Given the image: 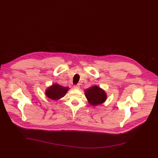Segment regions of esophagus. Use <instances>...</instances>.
<instances>
[{
	"instance_id": "1",
	"label": "esophagus",
	"mask_w": 158,
	"mask_h": 158,
	"mask_svg": "<svg viewBox=\"0 0 158 158\" xmlns=\"http://www.w3.org/2000/svg\"><path fill=\"white\" fill-rule=\"evenodd\" d=\"M74 88L76 89H80V85H79V84L75 85L74 86Z\"/></svg>"
}]
</instances>
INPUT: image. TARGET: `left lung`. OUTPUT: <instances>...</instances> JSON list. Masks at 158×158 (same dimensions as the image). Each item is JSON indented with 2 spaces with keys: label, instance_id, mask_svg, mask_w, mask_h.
I'll use <instances>...</instances> for the list:
<instances>
[{
  "label": "left lung",
  "instance_id": "left-lung-1",
  "mask_svg": "<svg viewBox=\"0 0 158 158\" xmlns=\"http://www.w3.org/2000/svg\"><path fill=\"white\" fill-rule=\"evenodd\" d=\"M85 94L89 103L94 106L103 103L107 99L106 92L102 89L96 85L85 90Z\"/></svg>",
  "mask_w": 158,
  "mask_h": 158
}]
</instances>
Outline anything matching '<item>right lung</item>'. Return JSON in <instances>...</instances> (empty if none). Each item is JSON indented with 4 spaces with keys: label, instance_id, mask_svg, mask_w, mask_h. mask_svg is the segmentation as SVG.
I'll use <instances>...</instances> for the list:
<instances>
[{
    "label": "right lung",
    "instance_id": "1",
    "mask_svg": "<svg viewBox=\"0 0 158 158\" xmlns=\"http://www.w3.org/2000/svg\"><path fill=\"white\" fill-rule=\"evenodd\" d=\"M68 90L69 87H63L58 84H53L48 87L46 91V94L49 98L56 100L64 97Z\"/></svg>",
    "mask_w": 158,
    "mask_h": 158
}]
</instances>
